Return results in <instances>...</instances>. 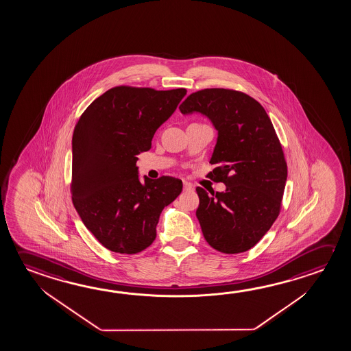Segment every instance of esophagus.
<instances>
[{
    "mask_svg": "<svg viewBox=\"0 0 351 351\" xmlns=\"http://www.w3.org/2000/svg\"><path fill=\"white\" fill-rule=\"evenodd\" d=\"M184 191H193V186H192V184H190V182H186V181H184Z\"/></svg>",
    "mask_w": 351,
    "mask_h": 351,
    "instance_id": "obj_1",
    "label": "esophagus"
}]
</instances>
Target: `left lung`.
<instances>
[{"instance_id": "obj_1", "label": "left lung", "mask_w": 351, "mask_h": 351, "mask_svg": "<svg viewBox=\"0 0 351 351\" xmlns=\"http://www.w3.org/2000/svg\"><path fill=\"white\" fill-rule=\"evenodd\" d=\"M178 109L207 116L218 131L209 161L217 167L208 176L226 190L209 195L195 189L203 236L219 252H246L278 218L287 184V161L269 116L247 94L223 88L192 93Z\"/></svg>"}]
</instances>
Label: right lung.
<instances>
[{
	"instance_id": "right-lung-1",
	"label": "right lung",
	"mask_w": 351,
	"mask_h": 351,
	"mask_svg": "<svg viewBox=\"0 0 351 351\" xmlns=\"http://www.w3.org/2000/svg\"><path fill=\"white\" fill-rule=\"evenodd\" d=\"M186 93L115 86L95 99L75 125L72 202L86 229L112 252L149 247L162 209L182 191V181L171 176L141 181L136 162Z\"/></svg>"
}]
</instances>
